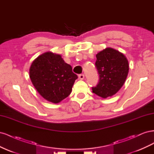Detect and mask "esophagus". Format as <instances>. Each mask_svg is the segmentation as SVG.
<instances>
[{
	"label": "esophagus",
	"instance_id": "obj_1",
	"mask_svg": "<svg viewBox=\"0 0 154 154\" xmlns=\"http://www.w3.org/2000/svg\"><path fill=\"white\" fill-rule=\"evenodd\" d=\"M79 78H80V80H83V79H84V78H85V75L83 74H79Z\"/></svg>",
	"mask_w": 154,
	"mask_h": 154
}]
</instances>
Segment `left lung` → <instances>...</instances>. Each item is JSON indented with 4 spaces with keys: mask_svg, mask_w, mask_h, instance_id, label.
I'll list each match as a JSON object with an SVG mask.
<instances>
[{
    "mask_svg": "<svg viewBox=\"0 0 154 154\" xmlns=\"http://www.w3.org/2000/svg\"><path fill=\"white\" fill-rule=\"evenodd\" d=\"M95 63L100 74L99 83L92 92L103 98L112 96L122 87L128 76V61L119 51L106 48L96 55Z\"/></svg>",
    "mask_w": 154,
    "mask_h": 154,
    "instance_id": "8db88e82",
    "label": "left lung"
}]
</instances>
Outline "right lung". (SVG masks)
I'll list each match as a JSON object with an SVG mask.
<instances>
[{
  "label": "right lung",
  "mask_w": 154,
  "mask_h": 154,
  "mask_svg": "<svg viewBox=\"0 0 154 154\" xmlns=\"http://www.w3.org/2000/svg\"><path fill=\"white\" fill-rule=\"evenodd\" d=\"M29 78L32 85L44 98L58 103L71 94L78 76L62 56L46 52L38 56L31 65Z\"/></svg>",
  "instance_id": "1"
}]
</instances>
